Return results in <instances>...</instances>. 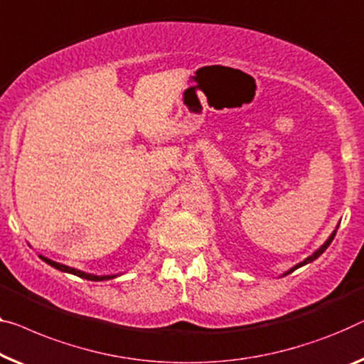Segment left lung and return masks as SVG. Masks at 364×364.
<instances>
[{"label":"left lung","mask_w":364,"mask_h":364,"mask_svg":"<svg viewBox=\"0 0 364 364\" xmlns=\"http://www.w3.org/2000/svg\"><path fill=\"white\" fill-rule=\"evenodd\" d=\"M335 234H337V230H333V234L328 237V240H327V242H325V243H323V245H322L321 248H318V250H317L316 253H314V255H311V257H309V258H306V259H304V262H302V263H299V264H296V267H294V268H292V269H289V271H287V273H286V274H289V273H292V271H294V269H297V268H301V267H304V264L311 263V262H314V259H316V258H318V257H321V255H322V253H323L325 250H327V247L330 245V243H332V240H333V237H335Z\"/></svg>","instance_id":"8db88e82"}]
</instances>
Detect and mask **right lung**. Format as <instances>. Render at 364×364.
<instances>
[{"mask_svg":"<svg viewBox=\"0 0 364 364\" xmlns=\"http://www.w3.org/2000/svg\"><path fill=\"white\" fill-rule=\"evenodd\" d=\"M43 262H46L47 264H50V267L60 269V271H65V273H72L75 276H80V278H85V279H90V281H106V279H112L116 278V276H95V274H88V273H83V271L80 269H75V268H70V267H65V264L62 263H57V262H52V259H48L46 257H41Z\"/></svg>","mask_w":364,"mask_h":364,"instance_id":"1","label":"right lung"}]
</instances>
